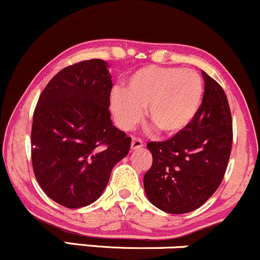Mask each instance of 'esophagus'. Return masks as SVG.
<instances>
[{
	"label": "esophagus",
	"instance_id": "esophagus-1",
	"mask_svg": "<svg viewBox=\"0 0 260 260\" xmlns=\"http://www.w3.org/2000/svg\"><path fill=\"white\" fill-rule=\"evenodd\" d=\"M143 147V142L141 141L139 138H137V137H133L132 138V149L136 150V149H139V148Z\"/></svg>",
	"mask_w": 260,
	"mask_h": 260
}]
</instances>
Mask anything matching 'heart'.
Here are the masks:
<instances>
[{"instance_id":"obj_1","label":"heart","mask_w":260,"mask_h":260,"mask_svg":"<svg viewBox=\"0 0 260 260\" xmlns=\"http://www.w3.org/2000/svg\"><path fill=\"white\" fill-rule=\"evenodd\" d=\"M202 95L204 84L195 70L147 67L128 79L127 88H113L110 106L122 129L136 127L147 106L148 119L165 135H175L195 118Z\"/></svg>"}]
</instances>
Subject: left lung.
I'll list each match as a JSON object with an SVG mask.
<instances>
[{
  "label": "left lung",
  "mask_w": 260,
  "mask_h": 260,
  "mask_svg": "<svg viewBox=\"0 0 260 260\" xmlns=\"http://www.w3.org/2000/svg\"><path fill=\"white\" fill-rule=\"evenodd\" d=\"M205 92L192 122L164 142H149L153 164L143 184L147 198L168 213L191 212L218 189L232 149V116L223 88L202 71Z\"/></svg>",
  "instance_id": "8db88e82"
}]
</instances>
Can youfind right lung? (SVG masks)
<instances>
[{
  "instance_id": "1",
  "label": "right lung",
  "mask_w": 260,
  "mask_h": 260,
  "mask_svg": "<svg viewBox=\"0 0 260 260\" xmlns=\"http://www.w3.org/2000/svg\"><path fill=\"white\" fill-rule=\"evenodd\" d=\"M101 59L59 71L33 115L32 164L42 190L68 209L98 200L112 168L129 152L131 137L111 121L112 76Z\"/></svg>"
}]
</instances>
